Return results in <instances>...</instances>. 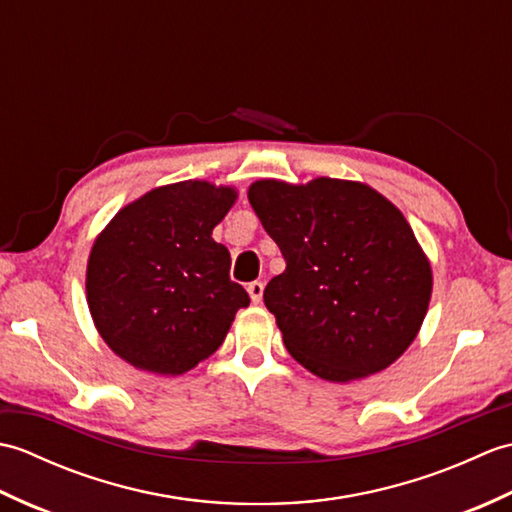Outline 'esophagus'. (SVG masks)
I'll return each instance as SVG.
<instances>
[{
  "label": "esophagus",
  "instance_id": "1",
  "mask_svg": "<svg viewBox=\"0 0 512 512\" xmlns=\"http://www.w3.org/2000/svg\"><path fill=\"white\" fill-rule=\"evenodd\" d=\"M246 290H248L250 301H253V303L262 301V297H264V284H262V281H253V284H248Z\"/></svg>",
  "mask_w": 512,
  "mask_h": 512
}]
</instances>
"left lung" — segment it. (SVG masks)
Masks as SVG:
<instances>
[{
	"instance_id": "left-lung-1",
	"label": "left lung",
	"mask_w": 512,
	"mask_h": 512,
	"mask_svg": "<svg viewBox=\"0 0 512 512\" xmlns=\"http://www.w3.org/2000/svg\"><path fill=\"white\" fill-rule=\"evenodd\" d=\"M248 202L286 270L264 290L284 345L330 383L383 372L427 317L433 273L405 215L365 182L257 180Z\"/></svg>"
}]
</instances>
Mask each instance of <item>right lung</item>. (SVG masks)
<instances>
[{
    "mask_svg": "<svg viewBox=\"0 0 512 512\" xmlns=\"http://www.w3.org/2000/svg\"><path fill=\"white\" fill-rule=\"evenodd\" d=\"M235 200V187L206 180L165 184L96 235L85 295L101 339L125 363L180 376L224 343L250 303L228 277V248L211 237Z\"/></svg>",
    "mask_w": 512,
    "mask_h": 512,
    "instance_id": "1",
    "label": "right lung"
}]
</instances>
